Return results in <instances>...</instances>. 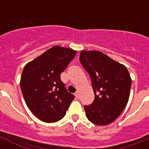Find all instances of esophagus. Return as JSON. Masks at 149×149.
Instances as JSON below:
<instances>
[{"instance_id":"1","label":"esophagus","mask_w":149,"mask_h":149,"mask_svg":"<svg viewBox=\"0 0 149 149\" xmlns=\"http://www.w3.org/2000/svg\"><path fill=\"white\" fill-rule=\"evenodd\" d=\"M75 97H76V99H79V94L78 91H76V92L75 93Z\"/></svg>"}]
</instances>
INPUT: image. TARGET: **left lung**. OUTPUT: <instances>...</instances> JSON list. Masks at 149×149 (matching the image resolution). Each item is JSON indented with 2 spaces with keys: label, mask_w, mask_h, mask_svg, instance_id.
I'll return each instance as SVG.
<instances>
[{
  "label": "left lung",
  "mask_w": 149,
  "mask_h": 149,
  "mask_svg": "<svg viewBox=\"0 0 149 149\" xmlns=\"http://www.w3.org/2000/svg\"><path fill=\"white\" fill-rule=\"evenodd\" d=\"M80 63L91 79L94 100L84 109L88 119L104 126L121 115L130 97L131 78L125 65L100 51H82Z\"/></svg>",
  "instance_id": "1"
}]
</instances>
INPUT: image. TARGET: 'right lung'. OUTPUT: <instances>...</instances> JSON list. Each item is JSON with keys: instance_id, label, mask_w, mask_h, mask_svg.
<instances>
[{"instance_id": "obj_1", "label": "right lung", "mask_w": 149, "mask_h": 149, "mask_svg": "<svg viewBox=\"0 0 149 149\" xmlns=\"http://www.w3.org/2000/svg\"><path fill=\"white\" fill-rule=\"evenodd\" d=\"M76 51L55 46L24 66L21 90L31 112L46 123L59 121L74 100L61 80V73L73 60Z\"/></svg>"}]
</instances>
